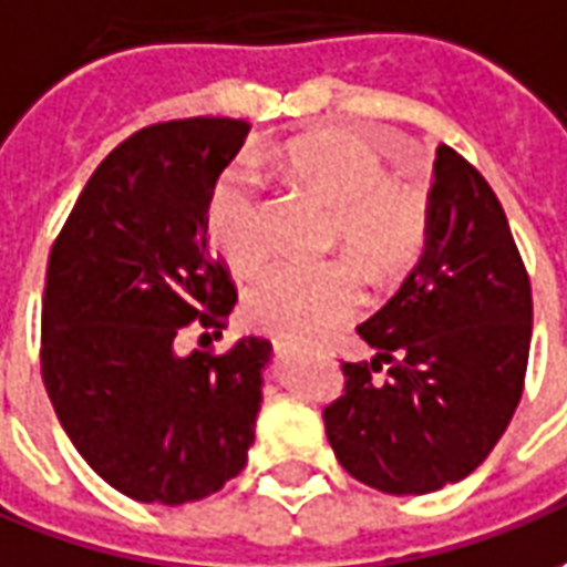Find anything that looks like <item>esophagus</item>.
<instances>
[{
  "mask_svg": "<svg viewBox=\"0 0 567 567\" xmlns=\"http://www.w3.org/2000/svg\"><path fill=\"white\" fill-rule=\"evenodd\" d=\"M272 350H276V352H291V350H297V343H295V340H288V338H272Z\"/></svg>",
  "mask_w": 567,
  "mask_h": 567,
  "instance_id": "1",
  "label": "esophagus"
}]
</instances>
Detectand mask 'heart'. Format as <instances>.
Here are the masks:
<instances>
[{
    "instance_id": "heart-1",
    "label": "heart",
    "mask_w": 567,
    "mask_h": 567,
    "mask_svg": "<svg viewBox=\"0 0 567 567\" xmlns=\"http://www.w3.org/2000/svg\"><path fill=\"white\" fill-rule=\"evenodd\" d=\"M282 174L334 208L331 245L365 270L371 282L402 279L430 236V205L414 184L390 177V165L368 137L324 128L297 137L276 156ZM205 229L239 276L270 257L267 196L251 172H227L208 193ZM362 303V279L350 260L276 264L245 297L248 322L282 338H319Z\"/></svg>"
}]
</instances>
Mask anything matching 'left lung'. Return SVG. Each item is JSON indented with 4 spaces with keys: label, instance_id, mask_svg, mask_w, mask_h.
Here are the masks:
<instances>
[{
    "label": "left lung",
    "instance_id": "obj_1",
    "mask_svg": "<svg viewBox=\"0 0 567 567\" xmlns=\"http://www.w3.org/2000/svg\"><path fill=\"white\" fill-rule=\"evenodd\" d=\"M433 174L421 264L355 328L378 355L343 362V393L322 411L340 466L386 494L470 476L516 414L532 350V279L504 205L451 146Z\"/></svg>",
    "mask_w": 567,
    "mask_h": 567
}]
</instances>
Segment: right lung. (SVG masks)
I'll return each instance as SVG.
<instances>
[{"mask_svg":"<svg viewBox=\"0 0 567 567\" xmlns=\"http://www.w3.org/2000/svg\"><path fill=\"white\" fill-rule=\"evenodd\" d=\"M245 118L146 125L106 156L51 245L39 365L91 470L141 504H189L239 476L255 442L270 340L220 338L236 282L205 239V202Z\"/></svg>","mask_w":567,"mask_h":567,"instance_id":"add662e5","label":"right lung"}]
</instances>
